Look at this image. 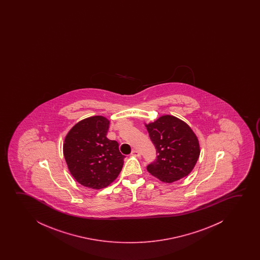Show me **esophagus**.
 <instances>
[{
	"mask_svg": "<svg viewBox=\"0 0 260 260\" xmlns=\"http://www.w3.org/2000/svg\"><path fill=\"white\" fill-rule=\"evenodd\" d=\"M132 155H134V156H141V153H139V151H138V150H133L132 152Z\"/></svg>",
	"mask_w": 260,
	"mask_h": 260,
	"instance_id": "obj_1",
	"label": "esophagus"
}]
</instances>
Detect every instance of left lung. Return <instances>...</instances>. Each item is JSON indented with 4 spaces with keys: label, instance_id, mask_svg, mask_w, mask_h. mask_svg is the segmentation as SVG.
<instances>
[{
    "label": "left lung",
    "instance_id": "obj_1",
    "mask_svg": "<svg viewBox=\"0 0 260 260\" xmlns=\"http://www.w3.org/2000/svg\"><path fill=\"white\" fill-rule=\"evenodd\" d=\"M146 127L157 153L146 167L150 174L166 183L187 176L200 155L199 141L192 128L172 115H162Z\"/></svg>",
    "mask_w": 260,
    "mask_h": 260
}]
</instances>
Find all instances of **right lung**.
Instances as JSON below:
<instances>
[{
	"mask_svg": "<svg viewBox=\"0 0 260 260\" xmlns=\"http://www.w3.org/2000/svg\"><path fill=\"white\" fill-rule=\"evenodd\" d=\"M109 121L101 115L86 118L73 127L64 139L63 153L68 170L86 187H107L120 174L124 155L119 144L107 138Z\"/></svg>",
	"mask_w": 260,
	"mask_h": 260,
	"instance_id": "obj_1",
	"label": "right lung"
}]
</instances>
